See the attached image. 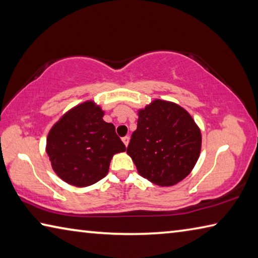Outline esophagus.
I'll return each instance as SVG.
<instances>
[{
  "label": "esophagus",
  "instance_id": "34e87169",
  "mask_svg": "<svg viewBox=\"0 0 258 258\" xmlns=\"http://www.w3.org/2000/svg\"><path fill=\"white\" fill-rule=\"evenodd\" d=\"M121 140H123L124 145H125L126 147H127V146H128V142H130V137H124Z\"/></svg>",
  "mask_w": 258,
  "mask_h": 258
}]
</instances>
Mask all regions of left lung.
<instances>
[{"label":"left lung","instance_id":"left-lung-1","mask_svg":"<svg viewBox=\"0 0 258 258\" xmlns=\"http://www.w3.org/2000/svg\"><path fill=\"white\" fill-rule=\"evenodd\" d=\"M202 134L182 107L155 100L139 111L138 127L127 147L140 175L157 185L176 184L199 158Z\"/></svg>","mask_w":258,"mask_h":258}]
</instances>
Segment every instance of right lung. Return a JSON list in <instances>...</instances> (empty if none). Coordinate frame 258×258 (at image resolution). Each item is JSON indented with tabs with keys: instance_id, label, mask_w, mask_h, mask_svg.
Masks as SVG:
<instances>
[{
	"instance_id": "1",
	"label": "right lung",
	"mask_w": 258,
	"mask_h": 258,
	"mask_svg": "<svg viewBox=\"0 0 258 258\" xmlns=\"http://www.w3.org/2000/svg\"><path fill=\"white\" fill-rule=\"evenodd\" d=\"M102 117L101 108L87 101L61 117L47 135L52 168L69 184L97 183L107 175L112 156L126 150L115 126Z\"/></svg>"
}]
</instances>
